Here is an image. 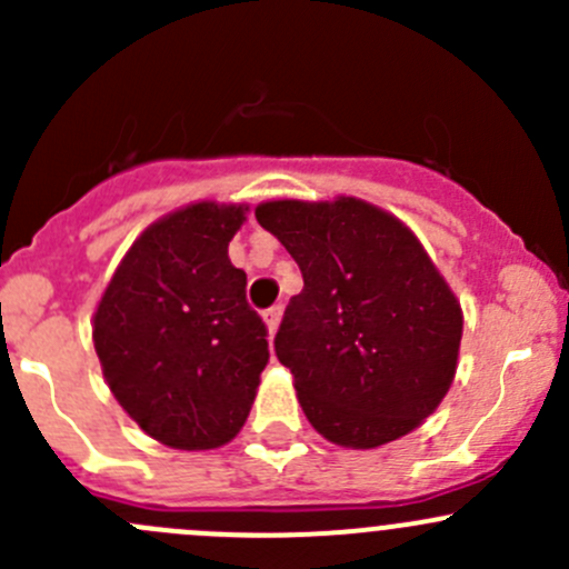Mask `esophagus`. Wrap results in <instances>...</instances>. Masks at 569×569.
<instances>
[{
    "label": "esophagus",
    "instance_id": "esophagus-1",
    "mask_svg": "<svg viewBox=\"0 0 569 569\" xmlns=\"http://www.w3.org/2000/svg\"><path fill=\"white\" fill-rule=\"evenodd\" d=\"M280 319H283V306H272L267 313H263V321H267V330L272 332V336H274V330H278V327H280Z\"/></svg>",
    "mask_w": 569,
    "mask_h": 569
}]
</instances>
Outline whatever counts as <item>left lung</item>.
<instances>
[{
  "label": "left lung",
  "mask_w": 569,
  "mask_h": 569,
  "mask_svg": "<svg viewBox=\"0 0 569 569\" xmlns=\"http://www.w3.org/2000/svg\"><path fill=\"white\" fill-rule=\"evenodd\" d=\"M256 220L306 283L274 352L311 427L343 449L421 427L455 380L462 308L416 233L358 198L267 200Z\"/></svg>",
  "instance_id": "1"
}]
</instances>
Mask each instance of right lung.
Here are the masks:
<instances>
[{"label":"right lung","instance_id":"1","mask_svg":"<svg viewBox=\"0 0 569 569\" xmlns=\"http://www.w3.org/2000/svg\"><path fill=\"white\" fill-rule=\"evenodd\" d=\"M248 206H183L140 233L93 313L101 371L131 421L181 451L226 446L250 416L269 360L248 306V274L228 258Z\"/></svg>","mask_w":569,"mask_h":569}]
</instances>
